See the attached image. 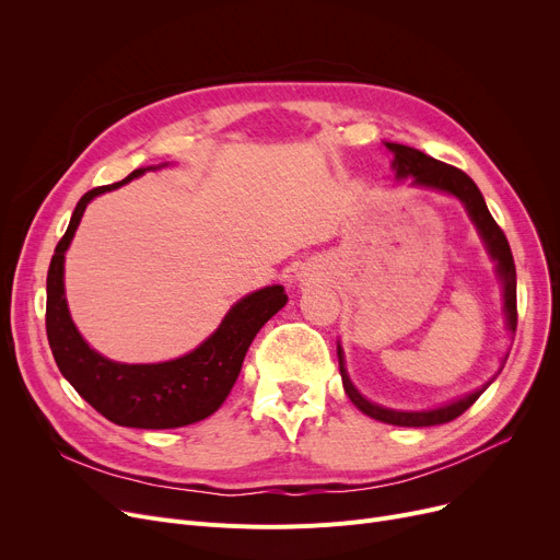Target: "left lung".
Wrapping results in <instances>:
<instances>
[{"instance_id": "8db88e82", "label": "left lung", "mask_w": 560, "mask_h": 560, "mask_svg": "<svg viewBox=\"0 0 560 560\" xmlns=\"http://www.w3.org/2000/svg\"><path fill=\"white\" fill-rule=\"evenodd\" d=\"M386 147L395 154L393 167H395L397 176H413V184L452 192L465 203L469 218H472V222L477 224V229L481 233V238L488 245L490 256L497 260V272L504 281V311H506V319H509V329L515 334V329H517V288H515L513 254H511V247H509V241H506L502 226H499L494 222V218L490 215L488 206L483 201V195L479 192L477 184L469 179V176L463 170H458L454 165H447L443 161H435V159L427 156L424 152L416 150V147H406V144H397V142H386ZM338 361H340L342 386H345V393L351 399V404L359 406L365 416H370L378 422L395 424V427H435V424L452 422L458 416H463L465 410L472 406L481 397V393L486 390V386H483L481 390L467 395L458 401H452L443 408L422 410V413H404V410L381 408V406L368 401L354 386H351V381H349L347 370H345L340 347H338Z\"/></svg>"}]
</instances>
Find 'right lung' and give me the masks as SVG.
<instances>
[{
    "label": "right lung",
    "instance_id": "1",
    "mask_svg": "<svg viewBox=\"0 0 560 560\" xmlns=\"http://www.w3.org/2000/svg\"><path fill=\"white\" fill-rule=\"evenodd\" d=\"M127 179L88 190L72 213L66 235L58 241L47 272L45 327L54 361L72 388L106 420L133 429H176L213 416L241 374L252 340L288 302L281 285L252 292L235 304L218 331L190 354L154 365L113 363L85 345L70 317L63 290V258L79 220L93 197L122 186Z\"/></svg>",
    "mask_w": 560,
    "mask_h": 560
}]
</instances>
